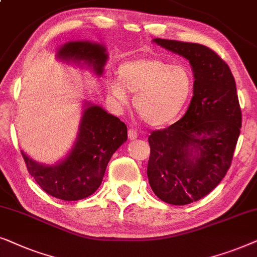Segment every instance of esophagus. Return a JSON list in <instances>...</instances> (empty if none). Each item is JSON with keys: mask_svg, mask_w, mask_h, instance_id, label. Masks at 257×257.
Instances as JSON below:
<instances>
[{"mask_svg": "<svg viewBox=\"0 0 257 257\" xmlns=\"http://www.w3.org/2000/svg\"><path fill=\"white\" fill-rule=\"evenodd\" d=\"M127 135H128V138L133 140V139H136L137 137H138V132H137L136 128H130Z\"/></svg>", "mask_w": 257, "mask_h": 257, "instance_id": "34e87169", "label": "esophagus"}]
</instances>
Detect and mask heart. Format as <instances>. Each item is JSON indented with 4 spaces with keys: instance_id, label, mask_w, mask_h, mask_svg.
<instances>
[{
    "instance_id": "heart-1",
    "label": "heart",
    "mask_w": 257,
    "mask_h": 257,
    "mask_svg": "<svg viewBox=\"0 0 257 257\" xmlns=\"http://www.w3.org/2000/svg\"><path fill=\"white\" fill-rule=\"evenodd\" d=\"M136 93L137 114L153 127L170 125L179 117L192 96L193 77L184 65H172L159 58L126 62L118 70V82L110 92L119 104L127 103V93Z\"/></svg>"
}]
</instances>
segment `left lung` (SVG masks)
<instances>
[{
    "mask_svg": "<svg viewBox=\"0 0 257 257\" xmlns=\"http://www.w3.org/2000/svg\"><path fill=\"white\" fill-rule=\"evenodd\" d=\"M153 42L188 59L194 73L184 117L149 137L151 188L164 202L182 206L202 199L226 175L240 136L241 107L229 66L215 51L180 41Z\"/></svg>",
    "mask_w": 257,
    "mask_h": 257,
    "instance_id": "obj_1",
    "label": "left lung"
}]
</instances>
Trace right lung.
I'll list each match as a JSON object with an SVG mask.
<instances>
[{
    "instance_id": "add662e5",
    "label": "right lung",
    "mask_w": 257,
    "mask_h": 257,
    "mask_svg": "<svg viewBox=\"0 0 257 257\" xmlns=\"http://www.w3.org/2000/svg\"><path fill=\"white\" fill-rule=\"evenodd\" d=\"M103 45L91 42H69L57 57L78 65L92 66L96 75L103 73L107 54ZM76 143L61 163L38 164L22 152L28 172L40 187L55 198L77 201L93 194L103 181L111 157L127 140V127L120 119L103 107L85 104Z\"/></svg>"
}]
</instances>
